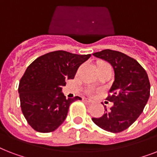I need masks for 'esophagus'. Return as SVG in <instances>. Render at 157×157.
Listing matches in <instances>:
<instances>
[{
    "label": "esophagus",
    "instance_id": "obj_1",
    "mask_svg": "<svg viewBox=\"0 0 157 157\" xmlns=\"http://www.w3.org/2000/svg\"><path fill=\"white\" fill-rule=\"evenodd\" d=\"M83 101H84V102H85V103H89V104H90V103H92V102H93V101L91 100V99H89V98H83Z\"/></svg>",
    "mask_w": 157,
    "mask_h": 157
}]
</instances>
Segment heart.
Masks as SVG:
<instances>
[{"label": "heart", "mask_w": 157, "mask_h": 157, "mask_svg": "<svg viewBox=\"0 0 157 157\" xmlns=\"http://www.w3.org/2000/svg\"><path fill=\"white\" fill-rule=\"evenodd\" d=\"M87 93H88L89 94H90V95H92V94H94V91L93 90H91V89H90V90H87Z\"/></svg>", "instance_id": "heart-1"}]
</instances>
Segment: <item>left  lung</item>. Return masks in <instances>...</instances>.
<instances>
[{"label":"left lung","mask_w":157,"mask_h":157,"mask_svg":"<svg viewBox=\"0 0 157 157\" xmlns=\"http://www.w3.org/2000/svg\"><path fill=\"white\" fill-rule=\"evenodd\" d=\"M94 56L107 61L115 72V81L106 98L113 103L99 118H92L101 129L120 133L128 129L141 115L150 96V82L145 69L134 59L119 51L103 50Z\"/></svg>","instance_id":"obj_1"}]
</instances>
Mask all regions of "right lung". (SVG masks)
I'll return each mask as SVG.
<instances>
[{
	"mask_svg": "<svg viewBox=\"0 0 157 157\" xmlns=\"http://www.w3.org/2000/svg\"><path fill=\"white\" fill-rule=\"evenodd\" d=\"M90 56L57 50L40 56L28 67L18 94L22 112L33 129L50 133L63 124L70 104L81 98L67 99L62 87L67 80L74 79L79 67Z\"/></svg>",
	"mask_w": 157,
	"mask_h": 157,
	"instance_id": "add662e5",
	"label": "right lung"
}]
</instances>
